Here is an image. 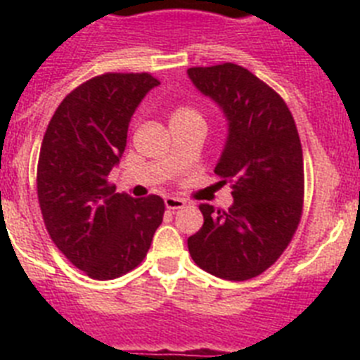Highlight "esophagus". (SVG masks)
I'll return each instance as SVG.
<instances>
[{
  "label": "esophagus",
  "instance_id": "esophagus-1",
  "mask_svg": "<svg viewBox=\"0 0 360 360\" xmlns=\"http://www.w3.org/2000/svg\"><path fill=\"white\" fill-rule=\"evenodd\" d=\"M165 207L169 209V211H176V209H182L186 205V200L176 198V196H165Z\"/></svg>",
  "mask_w": 360,
  "mask_h": 360
}]
</instances>
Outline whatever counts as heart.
<instances>
[{"mask_svg":"<svg viewBox=\"0 0 360 360\" xmlns=\"http://www.w3.org/2000/svg\"><path fill=\"white\" fill-rule=\"evenodd\" d=\"M171 122H202L203 117L198 110L191 106H180L171 113Z\"/></svg>","mask_w":360,"mask_h":360,"instance_id":"b5f03b06","label":"heart"}]
</instances>
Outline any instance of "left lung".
Segmentation results:
<instances>
[{
    "label": "left lung",
    "mask_w": 360,
    "mask_h": 360,
    "mask_svg": "<svg viewBox=\"0 0 360 360\" xmlns=\"http://www.w3.org/2000/svg\"><path fill=\"white\" fill-rule=\"evenodd\" d=\"M193 84L224 110L229 135L214 167L231 182L232 203H202L203 225L187 240L196 265L216 278L247 281L278 262L301 221L303 149L279 94L234 63L187 70Z\"/></svg>",
    "instance_id": "obj_1"
}]
</instances>
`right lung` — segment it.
<instances>
[{"mask_svg":"<svg viewBox=\"0 0 360 360\" xmlns=\"http://www.w3.org/2000/svg\"><path fill=\"white\" fill-rule=\"evenodd\" d=\"M158 84L151 73L97 75L63 98L43 136L37 198L44 225L91 279L119 278L141 265L164 218L160 196L131 198L108 182L136 106Z\"/></svg>","mask_w":360,"mask_h":360,"instance_id":"right-lung-1","label":"right lung"}]
</instances>
